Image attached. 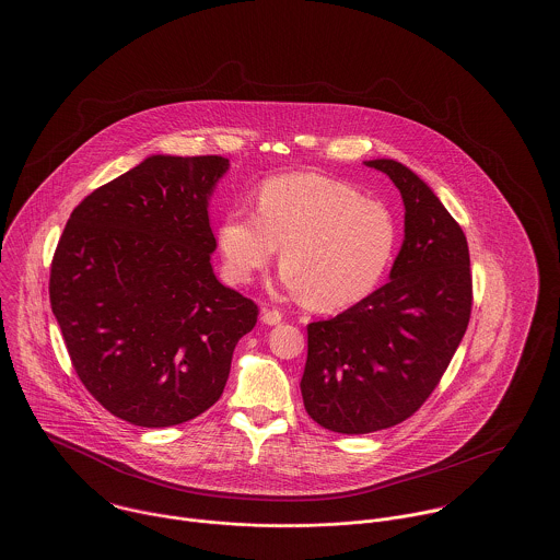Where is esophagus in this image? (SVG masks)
Listing matches in <instances>:
<instances>
[{"label": "esophagus", "instance_id": "1", "mask_svg": "<svg viewBox=\"0 0 560 560\" xmlns=\"http://www.w3.org/2000/svg\"><path fill=\"white\" fill-rule=\"evenodd\" d=\"M262 320H265L267 325H279V323L283 320V315H281L277 308H265V311H262Z\"/></svg>", "mask_w": 560, "mask_h": 560}]
</instances>
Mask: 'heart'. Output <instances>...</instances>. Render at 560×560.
<instances>
[{"instance_id": "1", "label": "heart", "mask_w": 560, "mask_h": 560, "mask_svg": "<svg viewBox=\"0 0 560 560\" xmlns=\"http://www.w3.org/2000/svg\"><path fill=\"white\" fill-rule=\"evenodd\" d=\"M397 240V220L382 201L320 174L268 180L258 210H231L218 233L233 283H249L283 245V285L320 311L345 308L372 292L393 262Z\"/></svg>"}]
</instances>
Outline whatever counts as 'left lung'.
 Wrapping results in <instances>:
<instances>
[{
	"label": "left lung",
	"mask_w": 560,
	"mask_h": 560,
	"mask_svg": "<svg viewBox=\"0 0 560 560\" xmlns=\"http://www.w3.org/2000/svg\"><path fill=\"white\" fill-rule=\"evenodd\" d=\"M365 165L399 188L405 240L386 285L306 327L304 407L319 427L340 434L411 418L441 382L472 311L468 241L452 213L399 161Z\"/></svg>",
	"instance_id": "left-lung-1"
}]
</instances>
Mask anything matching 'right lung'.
Wrapping results in <instances>:
<instances>
[{
	"label": "right lung",
	"mask_w": 560,
	"mask_h": 560,
	"mask_svg": "<svg viewBox=\"0 0 560 560\" xmlns=\"http://www.w3.org/2000/svg\"><path fill=\"white\" fill-rule=\"evenodd\" d=\"M220 155L147 158L90 192L54 252L50 304L81 384L133 427H176L222 397L258 306L212 268Z\"/></svg>",
	"instance_id": "right-lung-1"
}]
</instances>
